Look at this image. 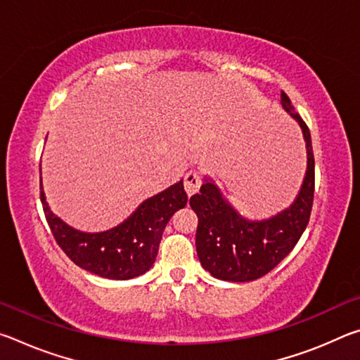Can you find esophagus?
I'll list each match as a JSON object with an SVG mask.
<instances>
[{"label":"esophagus","mask_w":360,"mask_h":360,"mask_svg":"<svg viewBox=\"0 0 360 360\" xmlns=\"http://www.w3.org/2000/svg\"><path fill=\"white\" fill-rule=\"evenodd\" d=\"M200 186H202V178H200V174L197 172H188L184 176V188L188 197L193 193L198 192Z\"/></svg>","instance_id":"1"}]
</instances>
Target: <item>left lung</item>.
I'll use <instances>...</instances> for the list:
<instances>
[{
  "label": "left lung",
  "mask_w": 360,
  "mask_h": 360,
  "mask_svg": "<svg viewBox=\"0 0 360 360\" xmlns=\"http://www.w3.org/2000/svg\"><path fill=\"white\" fill-rule=\"evenodd\" d=\"M281 106L300 127L307 148V172L294 202L275 216L254 221L243 216L208 176L191 198L198 217L195 246L200 264L222 281L248 283L266 275L295 248L308 225L314 197L311 135L284 92Z\"/></svg>",
  "instance_id": "8db88e82"
}]
</instances>
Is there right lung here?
Returning <instances> with one entry per match:
<instances>
[{
	"instance_id": "right-lung-1",
	"label": "right lung",
	"mask_w": 360,
	"mask_h": 360,
	"mask_svg": "<svg viewBox=\"0 0 360 360\" xmlns=\"http://www.w3.org/2000/svg\"><path fill=\"white\" fill-rule=\"evenodd\" d=\"M41 203L53 238L77 266L96 276L124 281L150 270L163 230L174 212L187 205V193L181 179L144 200L124 222L96 233L77 230L53 214L46 202L42 179Z\"/></svg>"
}]
</instances>
